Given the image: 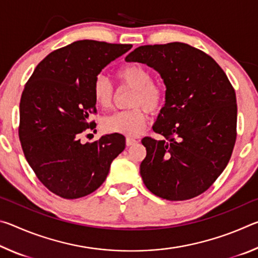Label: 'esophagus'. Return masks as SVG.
Segmentation results:
<instances>
[{
    "label": "esophagus",
    "instance_id": "obj_1",
    "mask_svg": "<svg viewBox=\"0 0 258 258\" xmlns=\"http://www.w3.org/2000/svg\"><path fill=\"white\" fill-rule=\"evenodd\" d=\"M139 141L137 139H134V138H126V146L127 147H131V146H133V145H135V143H138Z\"/></svg>",
    "mask_w": 258,
    "mask_h": 258
}]
</instances>
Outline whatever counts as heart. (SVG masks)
<instances>
[{
    "mask_svg": "<svg viewBox=\"0 0 258 258\" xmlns=\"http://www.w3.org/2000/svg\"><path fill=\"white\" fill-rule=\"evenodd\" d=\"M117 77L124 85L134 89L131 106L135 108L104 117L102 126L110 133L137 135L145 127L147 121L146 110L142 107L151 112L160 110L165 102V92L163 87L152 82L154 78L151 72L141 63L133 62L121 67L117 72ZM92 93L98 106L102 108L110 107L113 99V89L106 77L102 75L95 77Z\"/></svg>",
    "mask_w": 258,
    "mask_h": 258,
    "instance_id": "heart-1",
    "label": "heart"
}]
</instances>
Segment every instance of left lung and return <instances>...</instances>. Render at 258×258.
I'll list each match as a JSON object with an SVG mask.
<instances>
[{"instance_id": "1", "label": "left lung", "mask_w": 258, "mask_h": 258, "mask_svg": "<svg viewBox=\"0 0 258 258\" xmlns=\"http://www.w3.org/2000/svg\"><path fill=\"white\" fill-rule=\"evenodd\" d=\"M159 73L165 104L143 138V183L157 197L178 202L206 191L228 165L237 138V99L217 62L185 43L139 46L126 55Z\"/></svg>"}]
</instances>
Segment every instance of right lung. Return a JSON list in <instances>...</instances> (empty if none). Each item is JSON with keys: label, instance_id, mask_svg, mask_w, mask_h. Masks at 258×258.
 <instances>
[{"label": "right lung", "instance_id": "obj_1", "mask_svg": "<svg viewBox=\"0 0 258 258\" xmlns=\"http://www.w3.org/2000/svg\"><path fill=\"white\" fill-rule=\"evenodd\" d=\"M131 44L76 41L51 52L26 83L20 99L19 139L38 180L54 195L76 199L102 184L112 160L125 149V137L102 135L83 143L97 112L92 85L102 69Z\"/></svg>", "mask_w": 258, "mask_h": 258}]
</instances>
